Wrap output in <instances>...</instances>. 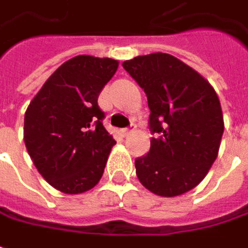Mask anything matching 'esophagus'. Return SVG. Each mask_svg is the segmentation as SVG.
Returning a JSON list of instances; mask_svg holds the SVG:
<instances>
[{
  "mask_svg": "<svg viewBox=\"0 0 248 248\" xmlns=\"http://www.w3.org/2000/svg\"><path fill=\"white\" fill-rule=\"evenodd\" d=\"M133 130H135V124H130L129 127H124V129H122V130H121V133H122L124 136H129L132 132H133Z\"/></svg>",
  "mask_w": 248,
  "mask_h": 248,
  "instance_id": "obj_1",
  "label": "esophagus"
}]
</instances>
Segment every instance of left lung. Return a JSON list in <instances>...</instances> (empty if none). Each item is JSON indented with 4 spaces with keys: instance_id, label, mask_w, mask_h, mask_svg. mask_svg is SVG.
I'll list each match as a JSON object with an SVG mask.
<instances>
[{
    "instance_id": "left-lung-1",
    "label": "left lung",
    "mask_w": 248,
    "mask_h": 248,
    "mask_svg": "<svg viewBox=\"0 0 248 248\" xmlns=\"http://www.w3.org/2000/svg\"><path fill=\"white\" fill-rule=\"evenodd\" d=\"M124 68L144 89L150 108V153L135 161L147 190L176 197L207 176L223 135L219 98L197 70L164 52L124 61Z\"/></svg>"
}]
</instances>
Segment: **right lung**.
Returning a JSON list of instances; mask_svg holds the SVG:
<instances>
[{"label":"right lung","mask_w":248,"mask_h":248,"mask_svg":"<svg viewBox=\"0 0 248 248\" xmlns=\"http://www.w3.org/2000/svg\"><path fill=\"white\" fill-rule=\"evenodd\" d=\"M118 66L112 58L78 55L49 76L27 107V153L40 175L65 194L94 187L116 144L97 100Z\"/></svg>","instance_id":"add662e5"}]
</instances>
